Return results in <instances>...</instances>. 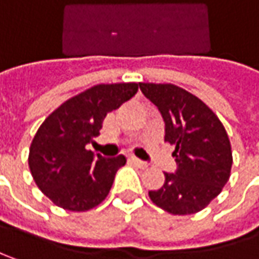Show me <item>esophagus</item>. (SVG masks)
<instances>
[{"label":"esophagus","instance_id":"esophagus-1","mask_svg":"<svg viewBox=\"0 0 259 259\" xmlns=\"http://www.w3.org/2000/svg\"><path fill=\"white\" fill-rule=\"evenodd\" d=\"M130 161L135 164V165H138L139 168H146L148 167V162H145V161H141L139 158H136V157H130Z\"/></svg>","mask_w":259,"mask_h":259}]
</instances>
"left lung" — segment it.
I'll return each instance as SVG.
<instances>
[{
	"label": "left lung",
	"mask_w": 259,
	"mask_h": 259,
	"mask_svg": "<svg viewBox=\"0 0 259 259\" xmlns=\"http://www.w3.org/2000/svg\"><path fill=\"white\" fill-rule=\"evenodd\" d=\"M165 123L164 141L175 146L176 173H164L158 190H149L157 206L175 215L204 209L227 183L232 146L219 117L198 97L171 83H139Z\"/></svg>",
	"instance_id": "obj_1"
}]
</instances>
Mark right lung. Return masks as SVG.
Here are the masks:
<instances>
[{"mask_svg": "<svg viewBox=\"0 0 259 259\" xmlns=\"http://www.w3.org/2000/svg\"><path fill=\"white\" fill-rule=\"evenodd\" d=\"M138 89V83L95 84L63 102L40 124L29 149V168L55 205L80 212L107 198L126 157L104 158L86 145L99 135L105 115Z\"/></svg>", "mask_w": 259, "mask_h": 259, "instance_id": "add662e5", "label": "right lung"}]
</instances>
